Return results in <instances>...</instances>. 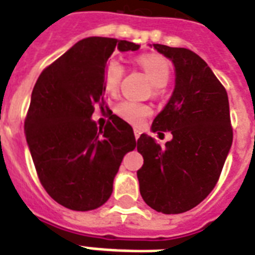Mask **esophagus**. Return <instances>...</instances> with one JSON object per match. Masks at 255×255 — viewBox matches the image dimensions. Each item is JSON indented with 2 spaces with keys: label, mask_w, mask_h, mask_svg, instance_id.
<instances>
[{
  "label": "esophagus",
  "mask_w": 255,
  "mask_h": 255,
  "mask_svg": "<svg viewBox=\"0 0 255 255\" xmlns=\"http://www.w3.org/2000/svg\"><path fill=\"white\" fill-rule=\"evenodd\" d=\"M140 134H141V131L138 130V129H136V130H134V137H136V140H138Z\"/></svg>",
  "instance_id": "34e87169"
}]
</instances>
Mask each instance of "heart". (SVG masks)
I'll use <instances>...</instances> for the list:
<instances>
[{
    "label": "heart",
    "instance_id": "b5f03b06",
    "mask_svg": "<svg viewBox=\"0 0 255 255\" xmlns=\"http://www.w3.org/2000/svg\"><path fill=\"white\" fill-rule=\"evenodd\" d=\"M137 61L155 88H165L170 78V67L165 57L159 55H142ZM124 73L125 67L118 59L111 57L106 63L103 73V84L108 93H115L118 90ZM115 113L119 118L134 126H138L149 115V108L133 100H122L115 106Z\"/></svg>",
    "mask_w": 255,
    "mask_h": 255
}]
</instances>
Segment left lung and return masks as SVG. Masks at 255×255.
<instances>
[{
    "mask_svg": "<svg viewBox=\"0 0 255 255\" xmlns=\"http://www.w3.org/2000/svg\"><path fill=\"white\" fill-rule=\"evenodd\" d=\"M152 46L173 63L176 79L151 130H170L173 138L160 147L142 133L136 147L144 165L137 178L149 207L163 214H180L199 205L221 174L234 137L228 95L207 63L192 50Z\"/></svg>",
    "mask_w": 255,
    "mask_h": 255,
    "instance_id": "8db88e82",
    "label": "left lung"
}]
</instances>
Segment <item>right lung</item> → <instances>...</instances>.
I'll return each mask as SVG.
<instances>
[{
	"instance_id": "1",
	"label": "right lung",
	"mask_w": 255,
	"mask_h": 255,
	"mask_svg": "<svg viewBox=\"0 0 255 255\" xmlns=\"http://www.w3.org/2000/svg\"><path fill=\"white\" fill-rule=\"evenodd\" d=\"M140 45L115 38L81 39L41 73L31 93L24 133L45 191L70 210L103 206L128 152L136 148L131 126L111 113L97 129L92 115L104 106L103 73L113 52Z\"/></svg>"
}]
</instances>
